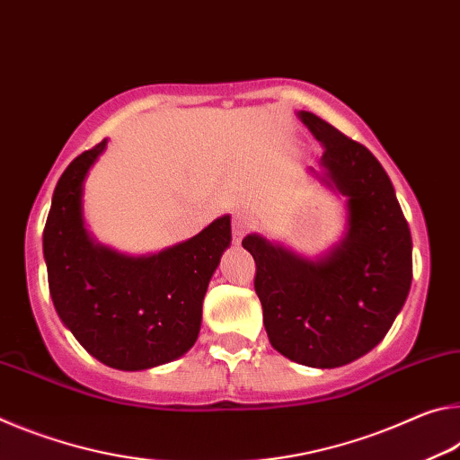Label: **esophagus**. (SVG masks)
I'll use <instances>...</instances> for the list:
<instances>
[{
    "mask_svg": "<svg viewBox=\"0 0 460 460\" xmlns=\"http://www.w3.org/2000/svg\"><path fill=\"white\" fill-rule=\"evenodd\" d=\"M248 230H251V217L244 212H236L234 220H232V236H234L236 243H240L246 236Z\"/></svg>",
    "mask_w": 460,
    "mask_h": 460,
    "instance_id": "1",
    "label": "esophagus"
}]
</instances>
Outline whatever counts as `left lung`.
Wrapping results in <instances>:
<instances>
[{
  "mask_svg": "<svg viewBox=\"0 0 460 460\" xmlns=\"http://www.w3.org/2000/svg\"><path fill=\"white\" fill-rule=\"evenodd\" d=\"M297 118L323 146L320 171L307 172L346 199L342 238L314 259L261 234L243 246L257 262L254 291L273 349L293 363L334 368L373 350L402 312L411 234L381 163L312 111Z\"/></svg>",
  "mask_w": 460,
  "mask_h": 460,
  "instance_id": "8db88e82",
  "label": "left lung"
}]
</instances>
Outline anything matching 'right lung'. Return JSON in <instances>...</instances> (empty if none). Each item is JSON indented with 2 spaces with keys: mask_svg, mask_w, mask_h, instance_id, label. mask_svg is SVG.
Returning <instances> with one entry per match:
<instances>
[{
  "mask_svg": "<svg viewBox=\"0 0 460 460\" xmlns=\"http://www.w3.org/2000/svg\"><path fill=\"white\" fill-rule=\"evenodd\" d=\"M108 140L60 175L42 234L50 297L60 322L100 363L145 371L183 357L199 336L209 279L232 243L224 214L190 240L126 254L87 230L85 179Z\"/></svg>",
  "mask_w": 460,
  "mask_h": 460,
  "instance_id": "add662e5",
  "label": "right lung"
}]
</instances>
